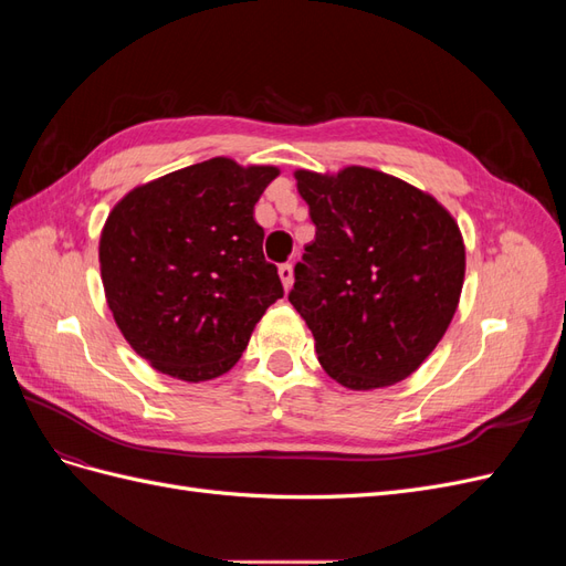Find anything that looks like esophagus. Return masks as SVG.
<instances>
[{"mask_svg": "<svg viewBox=\"0 0 566 566\" xmlns=\"http://www.w3.org/2000/svg\"><path fill=\"white\" fill-rule=\"evenodd\" d=\"M279 276H281V281H283V287H285V290H290V285H293V279H295L293 264H290V262L281 264V266H279Z\"/></svg>", "mask_w": 566, "mask_h": 566, "instance_id": "34e87169", "label": "esophagus"}]
</instances>
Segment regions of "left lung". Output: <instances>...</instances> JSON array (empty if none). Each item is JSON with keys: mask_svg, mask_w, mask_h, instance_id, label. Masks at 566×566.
Listing matches in <instances>:
<instances>
[{"mask_svg": "<svg viewBox=\"0 0 566 566\" xmlns=\"http://www.w3.org/2000/svg\"><path fill=\"white\" fill-rule=\"evenodd\" d=\"M295 179L316 238L287 300L314 333L321 366L349 389L401 382L455 314L465 279L458 224L432 196L378 169H300Z\"/></svg>", "mask_w": 566, "mask_h": 566, "instance_id": "left-lung-1", "label": "left lung"}]
</instances>
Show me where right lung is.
Instances as JSON below:
<instances>
[{"instance_id":"right-lung-1","label":"right lung","mask_w":566,"mask_h":566,"mask_svg":"<svg viewBox=\"0 0 566 566\" xmlns=\"http://www.w3.org/2000/svg\"><path fill=\"white\" fill-rule=\"evenodd\" d=\"M276 177V167L212 158L134 188L108 214L98 245L106 300L153 368L186 382L217 378L283 297L252 217Z\"/></svg>"}]
</instances>
